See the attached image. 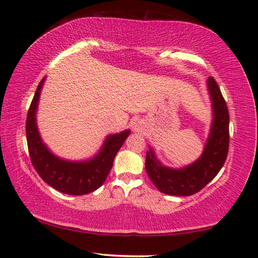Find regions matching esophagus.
I'll return each mask as SVG.
<instances>
[{"label":"esophagus","mask_w":258,"mask_h":258,"mask_svg":"<svg viewBox=\"0 0 258 258\" xmlns=\"http://www.w3.org/2000/svg\"><path fill=\"white\" fill-rule=\"evenodd\" d=\"M142 127H144V125H142V122L140 120H138V121L134 122L133 130L136 131V132H140V131H142Z\"/></svg>","instance_id":"34e87169"}]
</instances>
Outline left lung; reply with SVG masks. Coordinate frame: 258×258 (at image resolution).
<instances>
[{"label": "left lung", "mask_w": 258, "mask_h": 258, "mask_svg": "<svg viewBox=\"0 0 258 258\" xmlns=\"http://www.w3.org/2000/svg\"><path fill=\"white\" fill-rule=\"evenodd\" d=\"M207 85L214 119L201 157L181 169H171L159 163L153 149L147 151V173L162 193L174 196H189L198 193L217 175L226 161L230 145V114L226 102L214 78H208Z\"/></svg>", "instance_id": "left-lung-1"}]
</instances>
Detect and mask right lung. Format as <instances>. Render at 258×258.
<instances>
[{"label":"right lung","mask_w":258,"mask_h":258,"mask_svg":"<svg viewBox=\"0 0 258 258\" xmlns=\"http://www.w3.org/2000/svg\"><path fill=\"white\" fill-rule=\"evenodd\" d=\"M44 80L46 78L40 81L36 88L26 118L27 147L32 164L42 180L60 193H92L104 183L118 150L130 136V130L107 137L99 154L88 161L70 162L57 157L43 144L36 126V110Z\"/></svg>","instance_id":"obj_1"}]
</instances>
